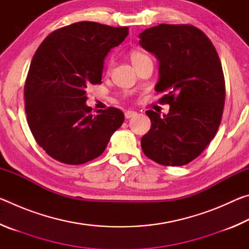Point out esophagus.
I'll list each match as a JSON object with an SVG mask.
<instances>
[{
  "label": "esophagus",
  "mask_w": 249,
  "mask_h": 249,
  "mask_svg": "<svg viewBox=\"0 0 249 249\" xmlns=\"http://www.w3.org/2000/svg\"><path fill=\"white\" fill-rule=\"evenodd\" d=\"M136 114H137V113L134 112V111H126L125 112V119H130V117H134Z\"/></svg>",
  "instance_id": "esophagus-1"
}]
</instances>
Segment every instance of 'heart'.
<instances>
[{
	"instance_id": "1",
	"label": "heart",
	"mask_w": 249,
	"mask_h": 249,
	"mask_svg": "<svg viewBox=\"0 0 249 249\" xmlns=\"http://www.w3.org/2000/svg\"><path fill=\"white\" fill-rule=\"evenodd\" d=\"M130 59H132V62L134 66H137L138 64H141V62L145 61V60H148V59H150L147 54L142 53L141 52H133L132 53H130ZM112 67V61H109L108 64V69L111 68Z\"/></svg>"
}]
</instances>
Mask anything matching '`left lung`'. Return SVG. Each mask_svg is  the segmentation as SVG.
Masks as SVG:
<instances>
[{
	"instance_id": "1",
	"label": "left lung",
	"mask_w": 249,
	"mask_h": 249,
	"mask_svg": "<svg viewBox=\"0 0 249 249\" xmlns=\"http://www.w3.org/2000/svg\"><path fill=\"white\" fill-rule=\"evenodd\" d=\"M140 45L159 60L155 90L169 113L146 111L151 121L141 145L149 159L163 166H183L210 144L220 126L225 101L224 74L216 49L192 25L160 24L138 36Z\"/></svg>"
}]
</instances>
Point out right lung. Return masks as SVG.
<instances>
[{
	"instance_id": "right-lung-1",
	"label": "right lung",
	"mask_w": 249,
	"mask_h": 249,
	"mask_svg": "<svg viewBox=\"0 0 249 249\" xmlns=\"http://www.w3.org/2000/svg\"><path fill=\"white\" fill-rule=\"evenodd\" d=\"M128 35V27L95 22L68 25L46 37L34 54L24 87L25 112L34 138L50 157L81 165L107 148L124 122L116 107L86 104L87 88L102 80L104 58Z\"/></svg>"
}]
</instances>
